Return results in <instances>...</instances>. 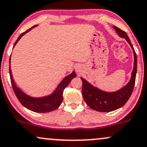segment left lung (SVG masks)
<instances>
[{"label": "left lung", "mask_w": 147, "mask_h": 147, "mask_svg": "<svg viewBox=\"0 0 147 147\" xmlns=\"http://www.w3.org/2000/svg\"><path fill=\"white\" fill-rule=\"evenodd\" d=\"M113 27L119 36L122 38H125L131 47L134 54V67L132 71L131 78L128 84L122 89L113 93H107L100 90L81 78L82 81V93L84 101L89 107L98 111L110 112L122 107L128 101L135 85L137 73V56L136 51L127 33L118 27Z\"/></svg>", "instance_id": "1"}]
</instances>
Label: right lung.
Wrapping results in <instances>:
<instances>
[{"instance_id":"1","label":"right lung","mask_w":147,"mask_h":147,"mask_svg":"<svg viewBox=\"0 0 147 147\" xmlns=\"http://www.w3.org/2000/svg\"><path fill=\"white\" fill-rule=\"evenodd\" d=\"M36 25L33 26L30 29H27L25 32L22 33L18 39L16 40L14 45H13V47L18 42V41L20 39L24 34L28 32L29 30H31L32 28L35 27ZM10 60V59H9ZM9 75H10V80H11V83L13 90L14 91V94L16 96L17 98L20 102L25 107H26L31 111L36 112V113H46V112L52 111L53 110L56 109L60 107L61 105L62 102H63V91L64 89L66 88L68 84H69L71 80L76 76V74L75 72H73L69 75L68 76L63 79V80L60 82L59 85L58 86L56 91L53 93L52 94L50 95L49 96L44 98H32L30 96H27L25 94H24L22 91L20 90L19 88H18L14 82H13V78H12L11 69H10L9 67Z\"/></svg>"}]
</instances>
